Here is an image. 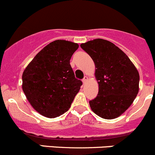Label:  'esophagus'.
<instances>
[{"mask_svg":"<svg viewBox=\"0 0 155 155\" xmlns=\"http://www.w3.org/2000/svg\"><path fill=\"white\" fill-rule=\"evenodd\" d=\"M87 79H88V78H87V76H85V77H84V78H83V80H82L83 83H84V84H85V83H86V81H87Z\"/></svg>","mask_w":155,"mask_h":155,"instance_id":"1","label":"esophagus"}]
</instances>
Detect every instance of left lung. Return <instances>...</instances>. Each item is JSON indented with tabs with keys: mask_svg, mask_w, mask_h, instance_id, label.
Instances as JSON below:
<instances>
[{
	"mask_svg": "<svg viewBox=\"0 0 155 155\" xmlns=\"http://www.w3.org/2000/svg\"><path fill=\"white\" fill-rule=\"evenodd\" d=\"M96 65L97 96L89 102L95 114L105 119L121 115L139 92V74L127 56L113 43L95 39L81 44Z\"/></svg>",
	"mask_w": 155,
	"mask_h": 155,
	"instance_id": "8db88e82",
	"label": "left lung"
}]
</instances>
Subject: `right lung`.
Masks as SVG:
<instances>
[{
	"instance_id": "right-lung-1",
	"label": "right lung",
	"mask_w": 155,
	"mask_h": 155,
	"mask_svg": "<svg viewBox=\"0 0 155 155\" xmlns=\"http://www.w3.org/2000/svg\"><path fill=\"white\" fill-rule=\"evenodd\" d=\"M78 44L57 40L35 56L22 74V90L31 106L53 118L68 110L82 81L74 76L70 59Z\"/></svg>"
}]
</instances>
